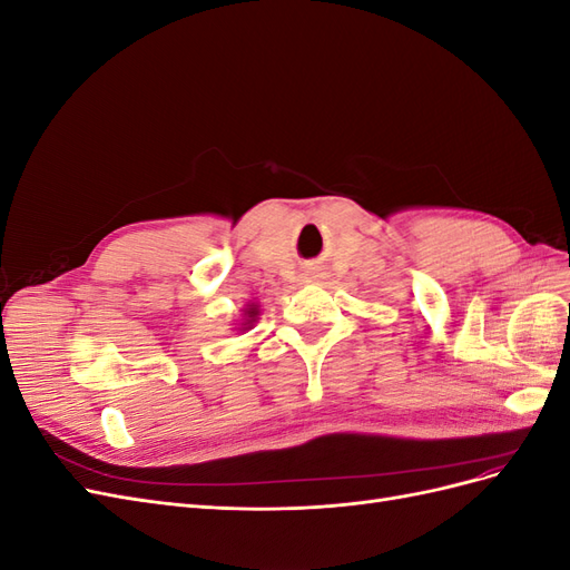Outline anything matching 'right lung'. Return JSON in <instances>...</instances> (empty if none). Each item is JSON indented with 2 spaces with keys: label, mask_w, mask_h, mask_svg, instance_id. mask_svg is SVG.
I'll list each match as a JSON object with an SVG mask.
<instances>
[{
  "label": "right lung",
  "mask_w": 570,
  "mask_h": 570,
  "mask_svg": "<svg viewBox=\"0 0 570 570\" xmlns=\"http://www.w3.org/2000/svg\"><path fill=\"white\" fill-rule=\"evenodd\" d=\"M258 314H262V308H258V304H256V302H247V304L243 306V318L237 321L235 331H239V333L252 331V325L258 321Z\"/></svg>",
  "instance_id": "right-lung-1"
}]
</instances>
